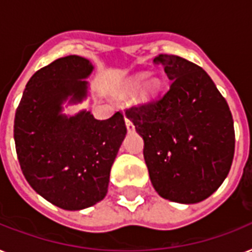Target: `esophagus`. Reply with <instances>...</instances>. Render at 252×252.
<instances>
[{"mask_svg":"<svg viewBox=\"0 0 252 252\" xmlns=\"http://www.w3.org/2000/svg\"><path fill=\"white\" fill-rule=\"evenodd\" d=\"M126 129H128V132H133L134 130V126H133V123L130 122L129 119L126 118Z\"/></svg>","mask_w":252,"mask_h":252,"instance_id":"34e87169","label":"esophagus"}]
</instances>
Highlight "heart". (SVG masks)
I'll list each match as a JSON object with an SVG mask.
<instances>
[{
  "instance_id": "heart-1",
  "label": "heart",
  "mask_w": 252,
  "mask_h": 252,
  "mask_svg": "<svg viewBox=\"0 0 252 252\" xmlns=\"http://www.w3.org/2000/svg\"><path fill=\"white\" fill-rule=\"evenodd\" d=\"M146 73H136L133 76L128 77L120 87V93L122 94H130L133 91L137 90L138 87L140 89L137 91V96L140 102H149L157 95L159 87H161V81L158 80L157 77H152V78H146Z\"/></svg>"
}]
</instances>
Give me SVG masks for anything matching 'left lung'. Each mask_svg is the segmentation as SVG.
<instances>
[{
	"mask_svg": "<svg viewBox=\"0 0 252 252\" xmlns=\"http://www.w3.org/2000/svg\"><path fill=\"white\" fill-rule=\"evenodd\" d=\"M154 63L163 65L170 89L126 115L144 140V158L158 195L175 203H200L230 171L233 116L203 68L174 55H158Z\"/></svg>",
	"mask_w": 252,
	"mask_h": 252,
	"instance_id": "obj_1",
	"label": "left lung"
}]
</instances>
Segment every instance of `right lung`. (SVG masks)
<instances>
[{
	"label": "right lung",
	"mask_w": 252,
	"mask_h": 252,
	"mask_svg": "<svg viewBox=\"0 0 252 252\" xmlns=\"http://www.w3.org/2000/svg\"><path fill=\"white\" fill-rule=\"evenodd\" d=\"M93 70L90 61L76 55L41 68L26 85L14 119L15 149L26 180L66 211H81L104 199L126 134L120 112L107 120H96L86 110L63 114L64 103L87 98L86 78Z\"/></svg>",
	"instance_id": "right-lung-1"
}]
</instances>
